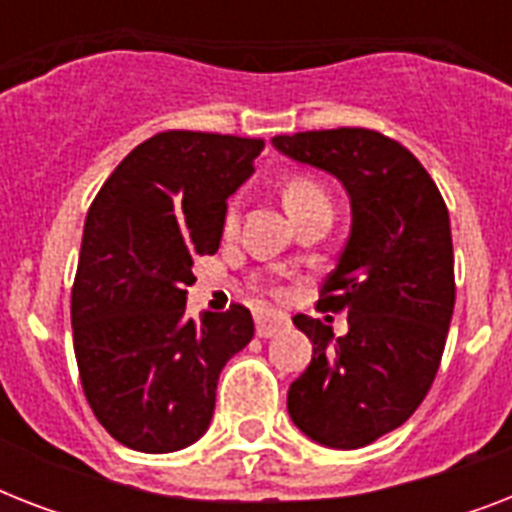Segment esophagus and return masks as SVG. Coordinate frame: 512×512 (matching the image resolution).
<instances>
[{"label": "esophagus", "mask_w": 512, "mask_h": 512, "mask_svg": "<svg viewBox=\"0 0 512 512\" xmlns=\"http://www.w3.org/2000/svg\"><path fill=\"white\" fill-rule=\"evenodd\" d=\"M255 327H257V337H276L279 332L289 327V319L284 313L276 311H260L255 313Z\"/></svg>", "instance_id": "1"}]
</instances>
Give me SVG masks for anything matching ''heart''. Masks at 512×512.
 Wrapping results in <instances>:
<instances>
[{
	"instance_id": "b5f03b06",
	"label": "heart",
	"mask_w": 512,
	"mask_h": 512,
	"mask_svg": "<svg viewBox=\"0 0 512 512\" xmlns=\"http://www.w3.org/2000/svg\"><path fill=\"white\" fill-rule=\"evenodd\" d=\"M284 204H287L289 215L292 217H300L305 212H311V209H319V207H329V193L321 188L316 180L305 175H297L292 177L284 188ZM239 223V204H231L228 209V215H225V231H233Z\"/></svg>"
}]
</instances>
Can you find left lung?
Segmentation results:
<instances>
[{
    "label": "left lung",
    "mask_w": 512,
    "mask_h": 512,
    "mask_svg": "<svg viewBox=\"0 0 512 512\" xmlns=\"http://www.w3.org/2000/svg\"><path fill=\"white\" fill-rule=\"evenodd\" d=\"M273 148L335 175L350 233L319 308L348 311V335L297 313L313 342L289 385V417L329 449H361L404 425L436 380L454 311L449 212L401 143L364 127L276 135Z\"/></svg>",
    "instance_id": "obj_1"
}]
</instances>
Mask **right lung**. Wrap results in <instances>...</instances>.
Returning <instances> with one entry per match:
<instances>
[{
    "mask_svg": "<svg viewBox=\"0 0 512 512\" xmlns=\"http://www.w3.org/2000/svg\"><path fill=\"white\" fill-rule=\"evenodd\" d=\"M263 140L159 132L111 172L84 220L71 292L74 353L98 422L135 452L199 441L228 358L255 335L244 305L185 316L193 260L215 255L228 196Z\"/></svg>",
    "mask_w": 512,
    "mask_h": 512,
    "instance_id": "obj_1",
    "label": "right lung"
}]
</instances>
